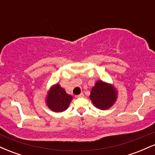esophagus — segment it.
Masks as SVG:
<instances>
[{
    "label": "esophagus",
    "mask_w": 155,
    "mask_h": 155,
    "mask_svg": "<svg viewBox=\"0 0 155 155\" xmlns=\"http://www.w3.org/2000/svg\"><path fill=\"white\" fill-rule=\"evenodd\" d=\"M84 96V93L82 92V93H81V94H80V95H76V97H83Z\"/></svg>",
    "instance_id": "34e87169"
}]
</instances>
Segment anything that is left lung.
I'll return each mask as SVG.
<instances>
[{
  "instance_id": "left-lung-1",
  "label": "left lung",
  "mask_w": 155,
  "mask_h": 155,
  "mask_svg": "<svg viewBox=\"0 0 155 155\" xmlns=\"http://www.w3.org/2000/svg\"><path fill=\"white\" fill-rule=\"evenodd\" d=\"M90 98L96 108L106 110L116 102L117 91L111 84L99 80L92 88Z\"/></svg>"
}]
</instances>
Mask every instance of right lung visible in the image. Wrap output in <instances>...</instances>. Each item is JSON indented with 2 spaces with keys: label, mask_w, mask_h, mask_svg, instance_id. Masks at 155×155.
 <instances>
[{
  "label": "right lung",
  "mask_w": 155,
  "mask_h": 155,
  "mask_svg": "<svg viewBox=\"0 0 155 155\" xmlns=\"http://www.w3.org/2000/svg\"><path fill=\"white\" fill-rule=\"evenodd\" d=\"M73 97L66 93L59 84L53 85L47 94L46 103L51 111L62 112L68 108Z\"/></svg>",
  "instance_id": "add662e5"
}]
</instances>
